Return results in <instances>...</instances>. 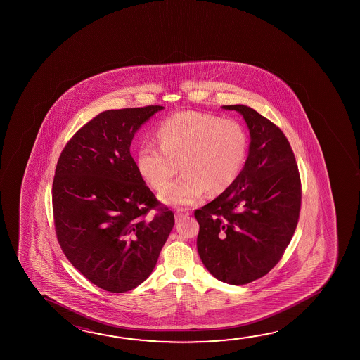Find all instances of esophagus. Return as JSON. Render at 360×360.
<instances>
[{"label": "esophagus", "mask_w": 360, "mask_h": 360, "mask_svg": "<svg viewBox=\"0 0 360 360\" xmlns=\"http://www.w3.org/2000/svg\"><path fill=\"white\" fill-rule=\"evenodd\" d=\"M187 216H189V211L187 208H178V210H176V213H174L176 219H181V218L187 217Z\"/></svg>", "instance_id": "obj_1"}]
</instances>
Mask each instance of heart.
<instances>
[{
  "label": "heart",
  "mask_w": 360,
  "mask_h": 360,
  "mask_svg": "<svg viewBox=\"0 0 360 360\" xmlns=\"http://www.w3.org/2000/svg\"><path fill=\"white\" fill-rule=\"evenodd\" d=\"M158 146L143 144L136 165L154 189L162 188L181 163L184 174L160 192L168 205H189L206 191L219 195L236 181L248 153V136L233 119L198 112L172 115L157 129Z\"/></svg>",
  "instance_id": "obj_1"
}]
</instances>
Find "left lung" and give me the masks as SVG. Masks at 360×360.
Returning <instances> with one entry per match:
<instances>
[{
  "label": "left lung",
  "instance_id": "obj_1",
  "mask_svg": "<svg viewBox=\"0 0 360 360\" xmlns=\"http://www.w3.org/2000/svg\"><path fill=\"white\" fill-rule=\"evenodd\" d=\"M243 115L248 157L236 181L195 210L197 248L219 281L245 285L265 276L283 257L299 222L301 181L283 130L246 105H224Z\"/></svg>",
  "mask_w": 360,
  "mask_h": 360
}]
</instances>
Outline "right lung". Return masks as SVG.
Listing matches in <instances>:
<instances>
[{
	"label": "right lung",
	"instance_id": "add662e5",
	"mask_svg": "<svg viewBox=\"0 0 360 360\" xmlns=\"http://www.w3.org/2000/svg\"><path fill=\"white\" fill-rule=\"evenodd\" d=\"M162 109L98 114L66 143L55 169L60 248L90 283L110 292L134 289L152 274L174 226V214L146 186L130 154L136 130Z\"/></svg>",
	"mask_w": 360,
	"mask_h": 360
}]
</instances>
